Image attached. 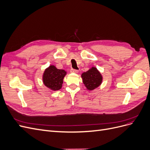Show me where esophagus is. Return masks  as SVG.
<instances>
[{"label": "esophagus", "mask_w": 150, "mask_h": 150, "mask_svg": "<svg viewBox=\"0 0 150 150\" xmlns=\"http://www.w3.org/2000/svg\"><path fill=\"white\" fill-rule=\"evenodd\" d=\"M78 72H79L78 70H75V69H71V73H78Z\"/></svg>", "instance_id": "34e87169"}]
</instances>
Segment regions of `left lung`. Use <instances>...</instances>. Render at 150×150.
I'll return each instance as SVG.
<instances>
[{
    "mask_svg": "<svg viewBox=\"0 0 150 150\" xmlns=\"http://www.w3.org/2000/svg\"><path fill=\"white\" fill-rule=\"evenodd\" d=\"M81 78L87 90L93 91L102 84L103 76L96 67H92L81 74Z\"/></svg>",
    "mask_w": 150,
    "mask_h": 150,
    "instance_id": "1",
    "label": "left lung"
}]
</instances>
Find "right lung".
Segmentation results:
<instances>
[{"mask_svg": "<svg viewBox=\"0 0 150 150\" xmlns=\"http://www.w3.org/2000/svg\"><path fill=\"white\" fill-rule=\"evenodd\" d=\"M67 72L59 69L54 65H50L44 70L42 74V82L44 86L53 91L61 89Z\"/></svg>", "mask_w": 150, "mask_h": 150, "instance_id": "obj_1", "label": "right lung"}]
</instances>
